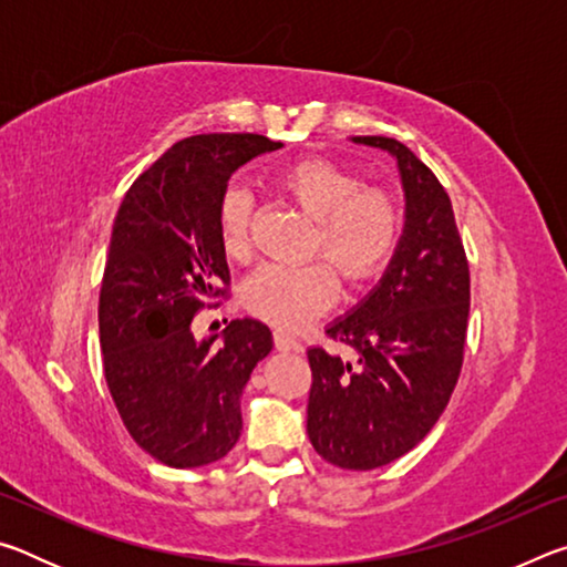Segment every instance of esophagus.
Returning <instances> with one entry per match:
<instances>
[{"label": "esophagus", "instance_id": "1", "mask_svg": "<svg viewBox=\"0 0 567 567\" xmlns=\"http://www.w3.org/2000/svg\"><path fill=\"white\" fill-rule=\"evenodd\" d=\"M275 348L280 350V352H300L302 344H300V340L295 338V334L277 330V332H275Z\"/></svg>", "mask_w": 567, "mask_h": 567}]
</instances>
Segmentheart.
<instances>
[{"mask_svg": "<svg viewBox=\"0 0 567 567\" xmlns=\"http://www.w3.org/2000/svg\"><path fill=\"white\" fill-rule=\"evenodd\" d=\"M282 195L318 219L315 249L334 265L348 282H362L390 260L400 237V209L388 192L360 187L358 175L328 159H305L287 167L280 179ZM252 195L233 187L219 207L223 247L235 260L249 255ZM338 297V277L328 262L302 267L262 265L243 285L249 312L275 328L297 330L328 310Z\"/></svg>", "mask_w": 567, "mask_h": 567, "instance_id": "b5f03b06", "label": "heart"}]
</instances>
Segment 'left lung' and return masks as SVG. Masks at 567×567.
I'll return each mask as SVG.
<instances>
[{
  "instance_id": "obj_1",
  "label": "left lung",
  "mask_w": 567,
  "mask_h": 567,
  "mask_svg": "<svg viewBox=\"0 0 567 567\" xmlns=\"http://www.w3.org/2000/svg\"><path fill=\"white\" fill-rule=\"evenodd\" d=\"M395 159L405 223L380 282L328 324L354 362L307 350V435L328 463L375 470L410 453L443 415L463 368L470 270L453 203L437 177L390 137H350Z\"/></svg>"
}]
</instances>
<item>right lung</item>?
Here are the masks:
<instances>
[{
  "label": "right lung",
  "instance_id": "right-lung-1",
  "mask_svg": "<svg viewBox=\"0 0 567 567\" xmlns=\"http://www.w3.org/2000/svg\"><path fill=\"white\" fill-rule=\"evenodd\" d=\"M280 147L262 134L179 140L114 217L100 292L104 378L134 443L169 467H203L235 447L239 395L272 350L270 328L255 318L203 340L192 318L229 282L219 235L229 177Z\"/></svg>",
  "mask_w": 567,
  "mask_h": 567
}]
</instances>
